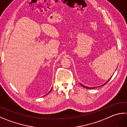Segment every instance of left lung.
<instances>
[{
  "mask_svg": "<svg viewBox=\"0 0 127 127\" xmlns=\"http://www.w3.org/2000/svg\"><path fill=\"white\" fill-rule=\"evenodd\" d=\"M113 76V75H112ZM112 77H110V78H109V79H108V80H107V82H106L104 84H103L102 85V86H104V85H105L106 83H107L108 82V81H109V80L110 79H111V78L112 77ZM80 85H81V86H82V87H83L84 88H87V89H94V88H97V87H87V86H84V85L83 84H82V83H80ZM100 87V86H99Z\"/></svg>",
  "mask_w": 127,
  "mask_h": 127,
  "instance_id": "left-lung-1",
  "label": "left lung"
}]
</instances>
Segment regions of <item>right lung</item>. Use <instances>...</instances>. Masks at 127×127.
I'll return each mask as SVG.
<instances>
[{"label": "right lung", "instance_id": "right-lung-1", "mask_svg": "<svg viewBox=\"0 0 127 127\" xmlns=\"http://www.w3.org/2000/svg\"><path fill=\"white\" fill-rule=\"evenodd\" d=\"M52 88L51 89V90H50V91H49V92H48V93H47V94H46V95H48V94H49V93H50V92H51V91H52ZM44 96H45V95H44Z\"/></svg>", "mask_w": 127, "mask_h": 127}]
</instances>
